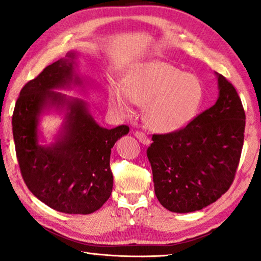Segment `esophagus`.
<instances>
[{"label":"esophagus","instance_id":"34e87169","mask_svg":"<svg viewBox=\"0 0 261 261\" xmlns=\"http://www.w3.org/2000/svg\"><path fill=\"white\" fill-rule=\"evenodd\" d=\"M134 135L139 139V141H140L141 144L148 145L149 142H151V141H149L148 137L144 133V132H141V130H135V132H134Z\"/></svg>","mask_w":261,"mask_h":261}]
</instances>
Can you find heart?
Here are the masks:
<instances>
[{"label": "heart", "mask_w": 261, "mask_h": 261, "mask_svg": "<svg viewBox=\"0 0 261 261\" xmlns=\"http://www.w3.org/2000/svg\"><path fill=\"white\" fill-rule=\"evenodd\" d=\"M110 103L124 115L134 114L135 103L146 107L149 126L160 133L184 128L197 114L203 99L201 81L163 62L135 66L124 80V89L114 88Z\"/></svg>", "instance_id": "b5f03b06"}]
</instances>
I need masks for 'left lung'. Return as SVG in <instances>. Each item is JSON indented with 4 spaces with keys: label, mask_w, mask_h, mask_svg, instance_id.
Here are the masks:
<instances>
[{
    "label": "left lung",
    "mask_w": 261,
    "mask_h": 261,
    "mask_svg": "<svg viewBox=\"0 0 261 261\" xmlns=\"http://www.w3.org/2000/svg\"><path fill=\"white\" fill-rule=\"evenodd\" d=\"M217 81L215 105L179 130L152 135L147 158L155 196L170 212L203 209L226 194L235 178L246 115L233 84L222 74Z\"/></svg>",
    "instance_id": "left-lung-1"
}]
</instances>
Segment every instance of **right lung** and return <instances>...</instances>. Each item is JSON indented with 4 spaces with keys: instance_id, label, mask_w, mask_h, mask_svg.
<instances>
[{
    "instance_id": "add662e5",
    "label": "right lung",
    "mask_w": 261,
    "mask_h": 261,
    "mask_svg": "<svg viewBox=\"0 0 261 261\" xmlns=\"http://www.w3.org/2000/svg\"><path fill=\"white\" fill-rule=\"evenodd\" d=\"M73 53L46 66L24 84L13 113V137L21 176L38 199L57 212L91 214L112 195L110 153L126 124L107 129L97 124L80 99H69L53 89L73 80ZM74 82L80 80L74 77ZM67 105L64 134L51 146L37 144V119L47 105Z\"/></svg>"
}]
</instances>
